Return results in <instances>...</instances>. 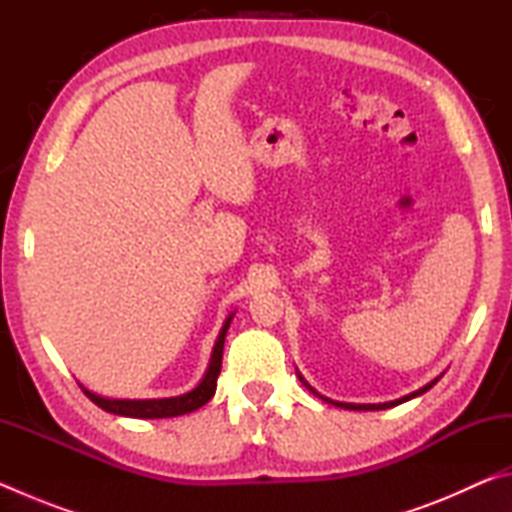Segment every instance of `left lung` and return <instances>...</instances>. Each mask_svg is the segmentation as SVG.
<instances>
[{"instance_id": "left-lung-1", "label": "left lung", "mask_w": 512, "mask_h": 512, "mask_svg": "<svg viewBox=\"0 0 512 512\" xmlns=\"http://www.w3.org/2000/svg\"><path fill=\"white\" fill-rule=\"evenodd\" d=\"M302 379V377H300ZM305 381V379H302ZM438 379H433L431 384H427L424 388H420V391H415V393H411V395H406V397H402V400H397V402H386V404H345V402H336L339 406H343V409H350V411H379V409H391V406H395V404H402V402H406V400H411V397H418V395H422V393H427L429 388L436 384ZM307 384V381H305ZM311 391H314V388H311ZM316 393V391H314ZM318 395V393H316Z\"/></svg>"}]
</instances>
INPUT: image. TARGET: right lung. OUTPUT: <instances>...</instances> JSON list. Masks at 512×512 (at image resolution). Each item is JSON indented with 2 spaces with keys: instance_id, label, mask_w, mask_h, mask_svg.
<instances>
[{
  "instance_id": "1",
  "label": "right lung",
  "mask_w": 512,
  "mask_h": 512,
  "mask_svg": "<svg viewBox=\"0 0 512 512\" xmlns=\"http://www.w3.org/2000/svg\"><path fill=\"white\" fill-rule=\"evenodd\" d=\"M230 320L232 316L225 320V325L219 334V341L214 345L210 368H207L203 381L194 388V391H189L180 397H169V400H106V397L94 395L90 391H85V388L83 393L88 395L94 404L101 406L103 411H110L115 415H126V418H176V415H185L201 409L203 404L212 400V395L216 391V379H219L221 359H223V341H225V332H228L230 327Z\"/></svg>"
}]
</instances>
